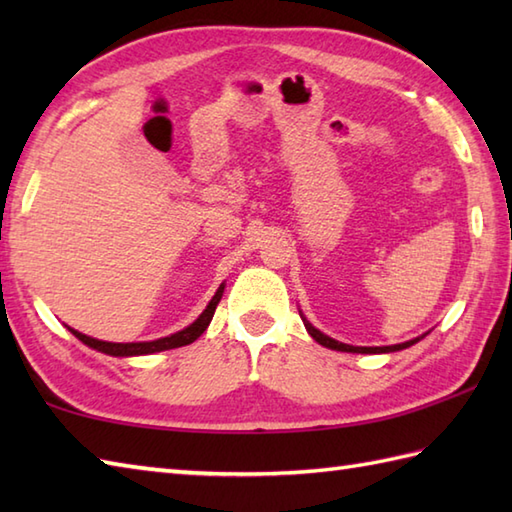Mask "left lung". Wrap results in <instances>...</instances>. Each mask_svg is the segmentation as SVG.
Masks as SVG:
<instances>
[{"instance_id":"obj_1","label":"left lung","mask_w":512,"mask_h":512,"mask_svg":"<svg viewBox=\"0 0 512 512\" xmlns=\"http://www.w3.org/2000/svg\"><path fill=\"white\" fill-rule=\"evenodd\" d=\"M303 319V317H301ZM303 323H306V328L310 332V336L317 343H321L323 347H330V350H336V352H356V354H380V352H398V350H405V347L418 343L420 339H413V341H407V343H398V345H387V347H354V345H345V343H339L330 339V336H325L323 332H319L314 325H310L306 319H303Z\"/></svg>"}]
</instances>
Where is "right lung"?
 <instances>
[{"mask_svg": "<svg viewBox=\"0 0 512 512\" xmlns=\"http://www.w3.org/2000/svg\"><path fill=\"white\" fill-rule=\"evenodd\" d=\"M222 292H224V284L217 288L215 297L211 299L209 306L200 314L198 319H195L189 328H184L176 334L165 336V339H158V341H145V343H107V341H99V339H92V336H85L81 332H76L72 328H68L76 339L83 341L85 345H90L92 350H99L103 354H110V356H140V354H154V352H162V350H173V347H182V345H189L193 343L198 336L209 328V323L215 314L217 303L222 299Z\"/></svg>", "mask_w": 512, "mask_h": 512, "instance_id": "1", "label": "right lung"}]
</instances>
